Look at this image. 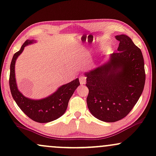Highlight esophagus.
Listing matches in <instances>:
<instances>
[{
  "label": "esophagus",
  "mask_w": 156,
  "mask_h": 156,
  "mask_svg": "<svg viewBox=\"0 0 156 156\" xmlns=\"http://www.w3.org/2000/svg\"><path fill=\"white\" fill-rule=\"evenodd\" d=\"M79 80H80V83L81 84V85H83V84L86 83V77H84V76H82L79 78Z\"/></svg>",
  "instance_id": "1"
}]
</instances>
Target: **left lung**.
Listing matches in <instances>:
<instances>
[{
  "instance_id": "left-lung-1",
  "label": "left lung",
  "mask_w": 156,
  "mask_h": 156,
  "mask_svg": "<svg viewBox=\"0 0 156 156\" xmlns=\"http://www.w3.org/2000/svg\"><path fill=\"white\" fill-rule=\"evenodd\" d=\"M119 46L105 63L85 73L90 112L112 123L126 117L137 102L145 83L141 50L124 34L116 35Z\"/></svg>"
}]
</instances>
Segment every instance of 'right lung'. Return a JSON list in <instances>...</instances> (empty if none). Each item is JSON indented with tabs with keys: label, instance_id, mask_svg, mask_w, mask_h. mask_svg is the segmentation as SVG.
Masks as SVG:
<instances>
[{
	"label": "right lung",
	"instance_id": "add662e5",
	"mask_svg": "<svg viewBox=\"0 0 156 156\" xmlns=\"http://www.w3.org/2000/svg\"><path fill=\"white\" fill-rule=\"evenodd\" d=\"M36 43V41L27 40L19 51L14 54L10 65L9 86L12 97L24 114L30 119L38 123H48L59 119L66 111L69 100L78 86L80 85L79 78L64 84L56 91L47 97L41 99H30L24 96L19 91L15 78V63L25 46Z\"/></svg>",
	"mask_w": 156,
	"mask_h": 156
}]
</instances>
